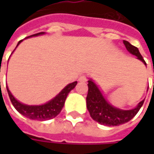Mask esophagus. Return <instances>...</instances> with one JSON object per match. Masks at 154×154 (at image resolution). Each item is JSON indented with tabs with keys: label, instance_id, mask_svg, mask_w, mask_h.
I'll list each match as a JSON object with an SVG mask.
<instances>
[{
	"label": "esophagus",
	"instance_id": "1",
	"mask_svg": "<svg viewBox=\"0 0 154 154\" xmlns=\"http://www.w3.org/2000/svg\"><path fill=\"white\" fill-rule=\"evenodd\" d=\"M86 80H87V77H86V75H84V74L80 75V78H79V81H81V82H86Z\"/></svg>",
	"mask_w": 154,
	"mask_h": 154
}]
</instances>
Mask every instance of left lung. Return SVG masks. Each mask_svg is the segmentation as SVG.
<instances>
[{
  "label": "left lung",
  "mask_w": 154,
  "mask_h": 154,
  "mask_svg": "<svg viewBox=\"0 0 154 154\" xmlns=\"http://www.w3.org/2000/svg\"><path fill=\"white\" fill-rule=\"evenodd\" d=\"M123 44L130 54L136 56L137 59L146 66V63L140 55L138 48L134 47L125 40H123ZM87 86L88 93L86 96V108L94 121L105 126H118L129 122L138 113L145 100L143 99L140 101L134 109H121L111 105L105 99L98 86L92 79H89Z\"/></svg>",
  "instance_id": "left-lung-1"
}]
</instances>
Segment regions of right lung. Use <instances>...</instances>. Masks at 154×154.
I'll return each instance as SVG.
<instances>
[{"label":"right lung","instance_id":"1","mask_svg":"<svg viewBox=\"0 0 154 154\" xmlns=\"http://www.w3.org/2000/svg\"><path fill=\"white\" fill-rule=\"evenodd\" d=\"M43 34H45V32L37 33V34L32 35L30 37H27L26 38H32V37H37V36L43 35ZM22 41L23 40H20L18 43L17 46L20 45ZM17 46H16V48H17ZM76 85H77V81H74L73 83L68 84L56 95L55 98H52L49 102L44 103V104H40V105H28V104L22 103L13 96V94L9 91L8 86H7V90H8L9 98H10V100L13 103L14 107L17 109V111H19L21 115L25 116L26 117L30 118L32 120L46 121V120H50V119L56 117V116L61 112V110L64 106L65 100L67 98L68 93L70 92V91H72L74 89Z\"/></svg>","mask_w":154,"mask_h":154}]
</instances>
